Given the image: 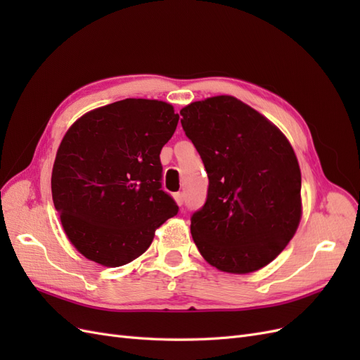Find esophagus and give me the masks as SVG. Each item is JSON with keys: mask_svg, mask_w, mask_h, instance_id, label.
Returning a JSON list of instances; mask_svg holds the SVG:
<instances>
[{"mask_svg": "<svg viewBox=\"0 0 360 360\" xmlns=\"http://www.w3.org/2000/svg\"><path fill=\"white\" fill-rule=\"evenodd\" d=\"M174 200H176V202H177L179 205H183V201H184V195H183L181 192H179V193L174 195Z\"/></svg>", "mask_w": 360, "mask_h": 360, "instance_id": "obj_1", "label": "esophagus"}]
</instances>
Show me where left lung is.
I'll use <instances>...</instances> for the list:
<instances>
[{
	"label": "left lung",
	"mask_w": 360,
	"mask_h": 360,
	"mask_svg": "<svg viewBox=\"0 0 360 360\" xmlns=\"http://www.w3.org/2000/svg\"><path fill=\"white\" fill-rule=\"evenodd\" d=\"M181 126L204 162L209 192L191 233L210 266L234 275L271 263L302 219V174L287 136L233 96L181 108Z\"/></svg>",
	"instance_id": "8db88e82"
}]
</instances>
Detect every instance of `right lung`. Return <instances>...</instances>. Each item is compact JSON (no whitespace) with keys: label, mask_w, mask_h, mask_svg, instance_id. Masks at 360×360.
Instances as JSON below:
<instances>
[{"label":"right lung","mask_w":360,"mask_h":360,"mask_svg":"<svg viewBox=\"0 0 360 360\" xmlns=\"http://www.w3.org/2000/svg\"><path fill=\"white\" fill-rule=\"evenodd\" d=\"M171 103L124 99L79 117L52 167V201L86 259L120 267L143 255L179 207L160 189V150L176 132Z\"/></svg>","instance_id":"1"}]
</instances>
